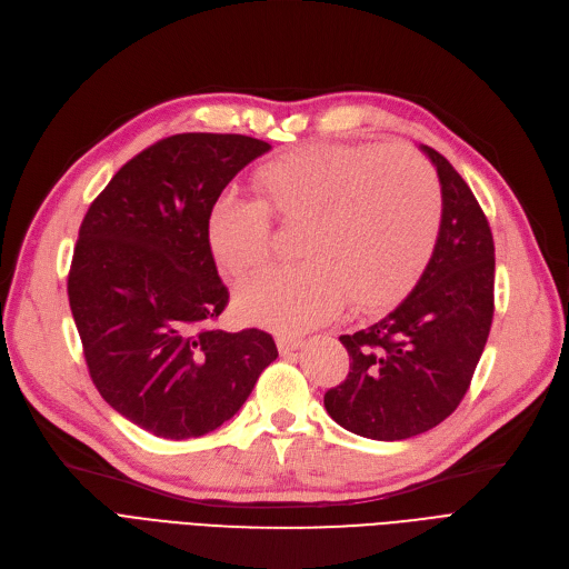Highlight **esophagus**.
<instances>
[{
    "mask_svg": "<svg viewBox=\"0 0 569 569\" xmlns=\"http://www.w3.org/2000/svg\"><path fill=\"white\" fill-rule=\"evenodd\" d=\"M277 346H279L281 353H290V351H295V349H300L302 339H300V337H290V335H279V337H277Z\"/></svg>",
    "mask_w": 569,
    "mask_h": 569,
    "instance_id": "obj_1",
    "label": "esophagus"
}]
</instances>
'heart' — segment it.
<instances>
[{
    "instance_id": "obj_1",
    "label": "heart",
    "mask_w": 569,
    "mask_h": 569,
    "mask_svg": "<svg viewBox=\"0 0 569 569\" xmlns=\"http://www.w3.org/2000/svg\"><path fill=\"white\" fill-rule=\"evenodd\" d=\"M258 197L223 192L207 216L216 262L246 277L271 253L274 216L302 226L295 264L271 267L237 290L251 323L295 332L343 300L367 313L390 307L423 274L441 228L443 197L432 164L407 146L330 143L258 169Z\"/></svg>"
}]
</instances>
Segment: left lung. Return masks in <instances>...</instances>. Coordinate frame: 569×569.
Listing matches in <instances>:
<instances>
[{
  "instance_id": "1",
  "label": "left lung",
  "mask_w": 569,
  "mask_h": 569,
  "mask_svg": "<svg viewBox=\"0 0 569 569\" xmlns=\"http://www.w3.org/2000/svg\"><path fill=\"white\" fill-rule=\"evenodd\" d=\"M443 211L432 258L407 298L375 326L341 335L351 372L326 409L367 439H409L462 402L492 323L496 243L475 192L430 146Z\"/></svg>"
}]
</instances>
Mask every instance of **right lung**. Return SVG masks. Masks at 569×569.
<instances>
[{"label":"right lung","mask_w":569,"mask_h":569,"mask_svg":"<svg viewBox=\"0 0 569 569\" xmlns=\"http://www.w3.org/2000/svg\"><path fill=\"white\" fill-rule=\"evenodd\" d=\"M269 148L243 134L160 139L116 171L81 223L67 295L90 379L156 437L220 428L279 356L258 328L211 326L230 292L207 239L211 204Z\"/></svg>","instance_id":"obj_1"}]
</instances>
